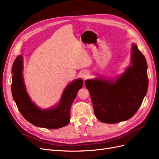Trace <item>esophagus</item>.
Here are the masks:
<instances>
[{
	"mask_svg": "<svg viewBox=\"0 0 159 159\" xmlns=\"http://www.w3.org/2000/svg\"><path fill=\"white\" fill-rule=\"evenodd\" d=\"M82 76H83L84 78L85 79V78H87V77H88V74H87V73H86V72H85V73H84V74H83Z\"/></svg>",
	"mask_w": 159,
	"mask_h": 159,
	"instance_id": "34e87169",
	"label": "esophagus"
}]
</instances>
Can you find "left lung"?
I'll return each instance as SVG.
<instances>
[{
	"label": "left lung",
	"instance_id": "1",
	"mask_svg": "<svg viewBox=\"0 0 159 159\" xmlns=\"http://www.w3.org/2000/svg\"><path fill=\"white\" fill-rule=\"evenodd\" d=\"M131 64L115 81L102 78L85 81L94 113L102 123L126 121L140 107L148 89L147 64L145 56L134 44Z\"/></svg>",
	"mask_w": 159,
	"mask_h": 159
}]
</instances>
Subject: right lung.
<instances>
[{"instance_id":"right-lung-1","label":"right lung","mask_w":159,"mask_h":159,"mask_svg":"<svg viewBox=\"0 0 159 159\" xmlns=\"http://www.w3.org/2000/svg\"><path fill=\"white\" fill-rule=\"evenodd\" d=\"M22 56L19 55L12 68V94L19 111L36 127L56 129L66 126L70 123L71 104L83 86L82 79L76 80L67 86L56 107L42 110L32 102L26 93L22 78Z\"/></svg>"}]
</instances>
